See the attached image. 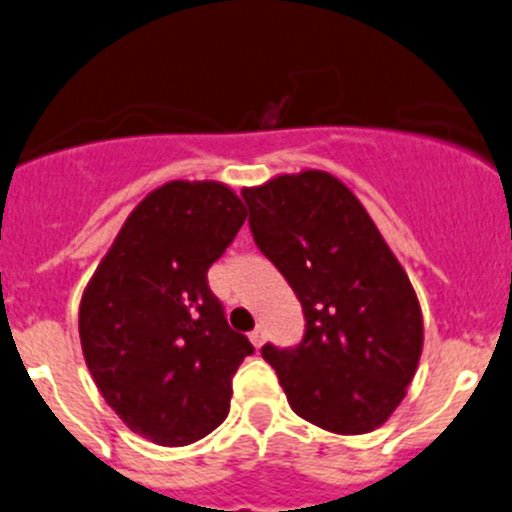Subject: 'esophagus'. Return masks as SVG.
Listing matches in <instances>:
<instances>
[{
  "label": "esophagus",
  "mask_w": 512,
  "mask_h": 512,
  "mask_svg": "<svg viewBox=\"0 0 512 512\" xmlns=\"http://www.w3.org/2000/svg\"><path fill=\"white\" fill-rule=\"evenodd\" d=\"M250 340H252V345L260 347L262 342H265V327H255V330L250 332Z\"/></svg>",
  "instance_id": "obj_1"
}]
</instances>
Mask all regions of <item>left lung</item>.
I'll return each mask as SVG.
<instances>
[{
  "mask_svg": "<svg viewBox=\"0 0 512 512\" xmlns=\"http://www.w3.org/2000/svg\"><path fill=\"white\" fill-rule=\"evenodd\" d=\"M242 197L255 245L305 315L300 345L262 347L287 403L337 435L380 428L403 403L423 352V315L398 257L327 172L280 175Z\"/></svg>",
  "mask_w": 512,
  "mask_h": 512,
  "instance_id": "8db88e82",
  "label": "left lung"
}]
</instances>
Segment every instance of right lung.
<instances>
[{"label":"right lung","instance_id":"1","mask_svg":"<svg viewBox=\"0 0 512 512\" xmlns=\"http://www.w3.org/2000/svg\"><path fill=\"white\" fill-rule=\"evenodd\" d=\"M245 217L220 182H167L132 210L82 295L79 340L99 393L157 445L212 433L255 352L207 285Z\"/></svg>","mask_w":512,"mask_h":512}]
</instances>
